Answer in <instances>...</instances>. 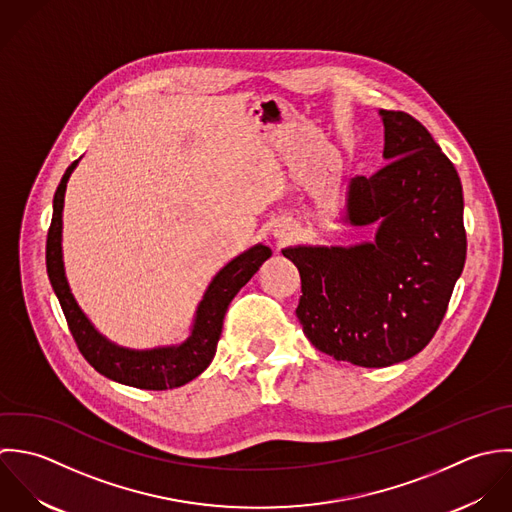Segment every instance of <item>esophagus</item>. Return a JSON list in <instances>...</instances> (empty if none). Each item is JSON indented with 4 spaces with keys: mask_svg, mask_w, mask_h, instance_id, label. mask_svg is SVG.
I'll list each match as a JSON object with an SVG mask.
<instances>
[{
    "mask_svg": "<svg viewBox=\"0 0 512 512\" xmlns=\"http://www.w3.org/2000/svg\"><path fill=\"white\" fill-rule=\"evenodd\" d=\"M275 237H279L281 243H289L293 239V229L291 227H281L279 231H275Z\"/></svg>",
    "mask_w": 512,
    "mask_h": 512,
    "instance_id": "esophagus-1",
    "label": "esophagus"
}]
</instances>
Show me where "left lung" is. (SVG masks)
I'll use <instances>...</instances> for the list:
<instances>
[{
    "label": "left lung",
    "instance_id": "left-lung-1",
    "mask_svg": "<svg viewBox=\"0 0 512 512\" xmlns=\"http://www.w3.org/2000/svg\"><path fill=\"white\" fill-rule=\"evenodd\" d=\"M384 158L374 176L348 182L350 225L378 223L374 241L283 249L301 273L297 316L320 352L384 368L421 352L437 332L463 273V188L427 128L380 110Z\"/></svg>",
    "mask_w": 512,
    "mask_h": 512
}]
</instances>
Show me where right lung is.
<instances>
[{"label": "right lung", "mask_w": 512, "mask_h": 512, "mask_svg": "<svg viewBox=\"0 0 512 512\" xmlns=\"http://www.w3.org/2000/svg\"><path fill=\"white\" fill-rule=\"evenodd\" d=\"M79 160H75L53 198V219L47 233V275L51 287L61 303L67 318L69 330L85 356V360L108 380L140 390H172L180 388L194 378H198L215 356L217 340L221 336L223 318L229 303L239 293L241 287L259 271V267L271 257L267 245H255L229 261L209 283L204 299L196 310L192 334L186 342L178 346H164L152 350H130L122 348L110 340L91 324L85 312L79 308L71 295L61 249L63 231V202L71 172Z\"/></svg>", "instance_id": "obj_1"}]
</instances>
